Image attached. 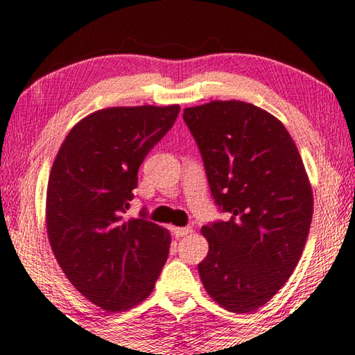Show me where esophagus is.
Here are the masks:
<instances>
[{"instance_id": "esophagus-1", "label": "esophagus", "mask_w": 355, "mask_h": 355, "mask_svg": "<svg viewBox=\"0 0 355 355\" xmlns=\"http://www.w3.org/2000/svg\"><path fill=\"white\" fill-rule=\"evenodd\" d=\"M191 232H193V227H191V226H187V227H173L172 229V234L175 235L177 239L184 237V235H188Z\"/></svg>"}]
</instances>
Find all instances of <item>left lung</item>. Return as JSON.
Segmentation results:
<instances>
[{"mask_svg":"<svg viewBox=\"0 0 355 355\" xmlns=\"http://www.w3.org/2000/svg\"><path fill=\"white\" fill-rule=\"evenodd\" d=\"M215 204L226 221L202 227L208 254L199 275L232 313H252L294 272L313 218V193L291 134L268 112L241 101L188 107Z\"/></svg>","mask_w":355,"mask_h":355,"instance_id":"1","label":"left lung"}]
</instances>
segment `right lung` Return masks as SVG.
<instances>
[{
  "label": "right lung",
  "instance_id": "obj_1",
  "mask_svg": "<svg viewBox=\"0 0 355 355\" xmlns=\"http://www.w3.org/2000/svg\"><path fill=\"white\" fill-rule=\"evenodd\" d=\"M180 105L110 107L83 118L55 157L47 187V234L71 284L105 311L147 299L168 256L171 235L126 211L137 172L166 136Z\"/></svg>",
  "mask_w": 355,
  "mask_h": 355
}]
</instances>
